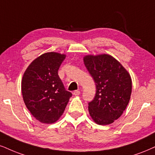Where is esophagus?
<instances>
[{"label":"esophagus","instance_id":"34e87169","mask_svg":"<svg viewBox=\"0 0 155 155\" xmlns=\"http://www.w3.org/2000/svg\"><path fill=\"white\" fill-rule=\"evenodd\" d=\"M80 94H81V91H74L73 92L74 95H79Z\"/></svg>","mask_w":155,"mask_h":155}]
</instances>
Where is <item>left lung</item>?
Segmentation results:
<instances>
[{"mask_svg":"<svg viewBox=\"0 0 155 155\" xmlns=\"http://www.w3.org/2000/svg\"><path fill=\"white\" fill-rule=\"evenodd\" d=\"M83 60L96 85L94 98L88 103L90 115L99 125L112 124L121 116L130 100V74L110 55H87Z\"/></svg>","mask_w":155,"mask_h":155,"instance_id":"obj_1","label":"left lung"}]
</instances>
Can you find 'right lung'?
Segmentation results:
<instances>
[{"label": "right lung", "instance_id": "1", "mask_svg": "<svg viewBox=\"0 0 155 155\" xmlns=\"http://www.w3.org/2000/svg\"><path fill=\"white\" fill-rule=\"evenodd\" d=\"M64 58L65 55L57 52L41 54L30 64L23 76L21 91L25 105L41 123L57 121L72 96L58 75Z\"/></svg>", "mask_w": 155, "mask_h": 155}]
</instances>
